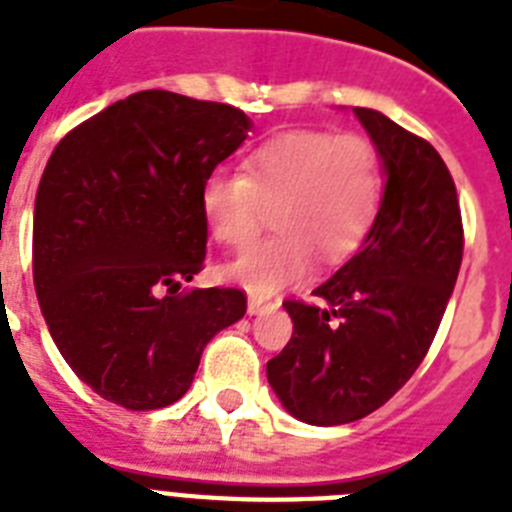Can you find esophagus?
I'll use <instances>...</instances> for the list:
<instances>
[{
	"label": "esophagus",
	"instance_id": "1",
	"mask_svg": "<svg viewBox=\"0 0 512 512\" xmlns=\"http://www.w3.org/2000/svg\"><path fill=\"white\" fill-rule=\"evenodd\" d=\"M273 308H276V303H268V300H263V297L249 295V300H247L249 316H257V313H263V311H273Z\"/></svg>",
	"mask_w": 512,
	"mask_h": 512
}]
</instances>
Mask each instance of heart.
Wrapping results in <instances>:
<instances>
[{"instance_id":"b5f03b06","label":"heart","mask_w":512,"mask_h":512,"mask_svg":"<svg viewBox=\"0 0 512 512\" xmlns=\"http://www.w3.org/2000/svg\"><path fill=\"white\" fill-rule=\"evenodd\" d=\"M380 156L361 135L300 130L252 148L244 175L204 177L199 209L209 233L241 252L260 236L271 212L276 236L225 268L252 295H273L305 279L313 260H348L372 231L382 204Z\"/></svg>"}]
</instances>
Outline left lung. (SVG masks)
Masks as SVG:
<instances>
[{
	"instance_id": "left-lung-1",
	"label": "left lung",
	"mask_w": 512,
	"mask_h": 512,
	"mask_svg": "<svg viewBox=\"0 0 512 512\" xmlns=\"http://www.w3.org/2000/svg\"><path fill=\"white\" fill-rule=\"evenodd\" d=\"M372 138L385 191L361 249L321 287L319 305L287 300L292 340L265 372L292 417L345 425L380 409L436 337L462 263L457 188L444 159L372 108H353Z\"/></svg>"
}]
</instances>
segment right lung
<instances>
[{"label": "right lung", "instance_id": "1", "mask_svg": "<svg viewBox=\"0 0 512 512\" xmlns=\"http://www.w3.org/2000/svg\"><path fill=\"white\" fill-rule=\"evenodd\" d=\"M225 103L116 100L52 151L34 204V287L60 356L132 412L175 404L201 350L247 313L241 289H183L204 265V177L247 140Z\"/></svg>", "mask_w": 512, "mask_h": 512}]
</instances>
